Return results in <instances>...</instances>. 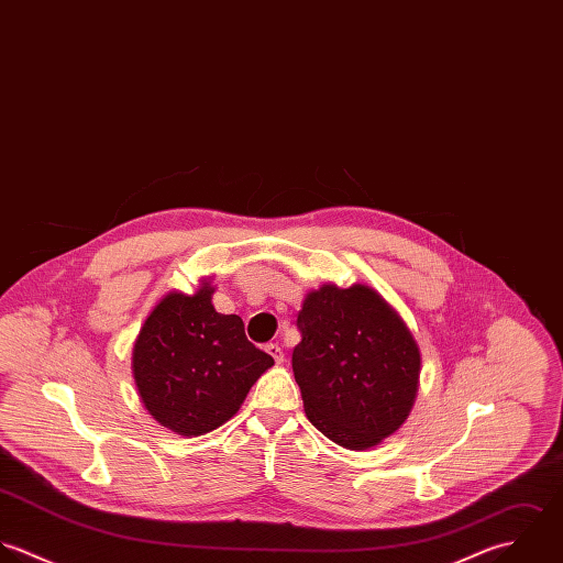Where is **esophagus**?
<instances>
[{"instance_id": "34e87169", "label": "esophagus", "mask_w": 563, "mask_h": 563, "mask_svg": "<svg viewBox=\"0 0 563 563\" xmlns=\"http://www.w3.org/2000/svg\"><path fill=\"white\" fill-rule=\"evenodd\" d=\"M266 352L275 358V363H277V365H282V363H284V350H282L277 343H268V345H266Z\"/></svg>"}]
</instances>
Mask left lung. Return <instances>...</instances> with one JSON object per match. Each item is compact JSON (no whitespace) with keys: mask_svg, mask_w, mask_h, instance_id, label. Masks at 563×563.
<instances>
[{"mask_svg":"<svg viewBox=\"0 0 563 563\" xmlns=\"http://www.w3.org/2000/svg\"><path fill=\"white\" fill-rule=\"evenodd\" d=\"M292 372L317 430L350 450L374 448L408 417L419 350L399 314L369 286L310 292L297 317Z\"/></svg>","mask_w":563,"mask_h":563,"instance_id":"left-lung-1","label":"left lung"}]
</instances>
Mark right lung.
Returning a JSON list of instances; mask_svg holds the SVG:
<instances>
[{
  "label": "right lung",
  "instance_id": "right-lung-1",
  "mask_svg": "<svg viewBox=\"0 0 563 563\" xmlns=\"http://www.w3.org/2000/svg\"><path fill=\"white\" fill-rule=\"evenodd\" d=\"M213 288L170 292L146 319L133 375L146 410L166 428L198 437L231 419L273 358L244 334L238 314L211 306Z\"/></svg>",
  "mask_w": 563,
  "mask_h": 563
}]
</instances>
